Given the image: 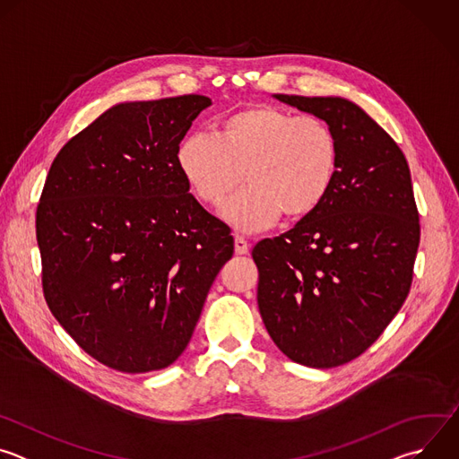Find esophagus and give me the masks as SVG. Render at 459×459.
Returning <instances> with one entry per match:
<instances>
[{"label":"esophagus","mask_w":459,"mask_h":459,"mask_svg":"<svg viewBox=\"0 0 459 459\" xmlns=\"http://www.w3.org/2000/svg\"><path fill=\"white\" fill-rule=\"evenodd\" d=\"M234 250H236V254H239V255H243V254H247L248 252V243H247V239L243 238V236H234Z\"/></svg>","instance_id":"34e87169"}]
</instances>
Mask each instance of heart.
Instances as JSON below:
<instances>
[{"mask_svg":"<svg viewBox=\"0 0 459 459\" xmlns=\"http://www.w3.org/2000/svg\"><path fill=\"white\" fill-rule=\"evenodd\" d=\"M178 167L192 194L220 209L241 185L225 218L245 232L271 227L280 216L301 220L331 192L340 170L334 128L314 114L257 103L225 116L214 136H188Z\"/></svg>","mask_w":459,"mask_h":459,"instance_id":"heart-1","label":"heart"}]
</instances>
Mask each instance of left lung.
<instances>
[{
    "mask_svg": "<svg viewBox=\"0 0 459 459\" xmlns=\"http://www.w3.org/2000/svg\"><path fill=\"white\" fill-rule=\"evenodd\" d=\"M276 98L334 128L340 170L312 214L252 248L257 307L285 356L331 368L363 354L407 299L420 212L402 149L367 112L342 98Z\"/></svg>",
    "mask_w": 459,
    "mask_h": 459,
    "instance_id": "obj_1",
    "label": "left lung"
}]
</instances>
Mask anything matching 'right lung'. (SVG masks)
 Returning a JSON list of instances; mask_svg holds the SVG:
<instances>
[{
    "instance_id": "1",
    "label": "right lung",
    "mask_w": 459,
    "mask_h": 459,
    "mask_svg": "<svg viewBox=\"0 0 459 459\" xmlns=\"http://www.w3.org/2000/svg\"><path fill=\"white\" fill-rule=\"evenodd\" d=\"M211 103H119L65 143L47 174L36 209L45 301L114 370L174 363L234 254L229 225L195 202L178 167L181 140Z\"/></svg>"
}]
</instances>
